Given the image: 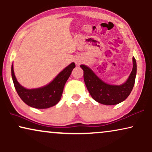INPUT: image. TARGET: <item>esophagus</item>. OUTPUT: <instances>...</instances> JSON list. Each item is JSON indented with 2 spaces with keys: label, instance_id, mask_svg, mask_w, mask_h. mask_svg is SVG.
Instances as JSON below:
<instances>
[{
  "label": "esophagus",
  "instance_id": "obj_1",
  "mask_svg": "<svg viewBox=\"0 0 152 152\" xmlns=\"http://www.w3.org/2000/svg\"><path fill=\"white\" fill-rule=\"evenodd\" d=\"M76 64H80V61H76Z\"/></svg>",
  "mask_w": 152,
  "mask_h": 152
}]
</instances>
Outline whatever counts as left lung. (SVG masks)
<instances>
[{"instance_id":"left-lung-1","label":"left lung","mask_w":152,"mask_h":152,"mask_svg":"<svg viewBox=\"0 0 152 152\" xmlns=\"http://www.w3.org/2000/svg\"><path fill=\"white\" fill-rule=\"evenodd\" d=\"M80 67L83 70L84 81L91 96L96 102L104 105H116L124 101L133 90L136 76L137 65L133 57V69L126 82L120 86H112L101 80L93 71L84 64Z\"/></svg>"}]
</instances>
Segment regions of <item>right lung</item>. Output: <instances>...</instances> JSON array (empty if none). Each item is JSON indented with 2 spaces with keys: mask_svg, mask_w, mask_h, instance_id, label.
I'll return each mask as SVG.
<instances>
[{
  "mask_svg": "<svg viewBox=\"0 0 152 152\" xmlns=\"http://www.w3.org/2000/svg\"><path fill=\"white\" fill-rule=\"evenodd\" d=\"M75 66V63L72 62L64 68L49 84L36 89H26L19 84L15 77L13 64L11 69L12 77L18 94L25 104L35 108H48L59 102L64 85Z\"/></svg>",
  "mask_w": 152,
  "mask_h": 152,
  "instance_id": "obj_1",
  "label": "right lung"
}]
</instances>
